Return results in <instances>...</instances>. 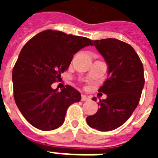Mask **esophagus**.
<instances>
[{"mask_svg": "<svg viewBox=\"0 0 158 158\" xmlns=\"http://www.w3.org/2000/svg\"><path fill=\"white\" fill-rule=\"evenodd\" d=\"M89 100V97H88L86 95H84V94L81 95V100H82V101H86V100Z\"/></svg>", "mask_w": 158, "mask_h": 158, "instance_id": "obj_1", "label": "esophagus"}]
</instances>
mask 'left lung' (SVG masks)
Here are the masks:
<instances>
[{"instance_id":"obj_1","label":"left lung","mask_w":158,"mask_h":158,"mask_svg":"<svg viewBox=\"0 0 158 158\" xmlns=\"http://www.w3.org/2000/svg\"><path fill=\"white\" fill-rule=\"evenodd\" d=\"M93 43L108 65V77L98 90L107 98L100 100L97 112L88 116L86 121L90 127L110 131L122 126L139 104L145 83L144 69L140 58L128 43L111 38L94 40Z\"/></svg>"}]
</instances>
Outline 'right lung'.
Here are the masks:
<instances>
[{"label":"right lung","mask_w":158,"mask_h":158,"mask_svg":"<svg viewBox=\"0 0 158 158\" xmlns=\"http://www.w3.org/2000/svg\"><path fill=\"white\" fill-rule=\"evenodd\" d=\"M92 40L46 30L31 38L19 53L12 69L15 102L26 120L37 129L51 131L65 121L67 108L81 99L70 85L58 92L51 85L61 79L73 57Z\"/></svg>","instance_id":"obj_1"}]
</instances>
